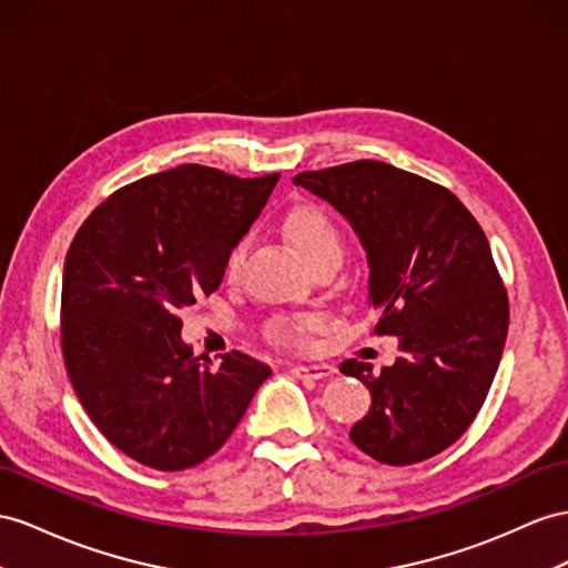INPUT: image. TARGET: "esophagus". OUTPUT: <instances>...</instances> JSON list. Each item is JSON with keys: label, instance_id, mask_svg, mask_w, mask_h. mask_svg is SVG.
Masks as SVG:
<instances>
[{"label": "esophagus", "instance_id": "obj_1", "mask_svg": "<svg viewBox=\"0 0 568 568\" xmlns=\"http://www.w3.org/2000/svg\"><path fill=\"white\" fill-rule=\"evenodd\" d=\"M336 372L333 365H326V362H318V365H295L293 374L302 376V379H324V376H331Z\"/></svg>", "mask_w": 568, "mask_h": 568}]
</instances>
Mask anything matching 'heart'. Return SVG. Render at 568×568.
Segmentation results:
<instances>
[{
	"mask_svg": "<svg viewBox=\"0 0 568 568\" xmlns=\"http://www.w3.org/2000/svg\"><path fill=\"white\" fill-rule=\"evenodd\" d=\"M285 237L293 242L297 254L307 261L314 271L324 264H336L343 256V237L341 230L333 223V217L318 206H297L285 215L283 221ZM246 254V240H240L230 246L225 256L223 273L225 278H235L242 268ZM314 326L312 316H290L275 314L264 324V336L278 345H302L307 341V331Z\"/></svg>",
	"mask_w": 568,
	"mask_h": 568,
	"instance_id": "obj_1",
	"label": "heart"
}]
</instances>
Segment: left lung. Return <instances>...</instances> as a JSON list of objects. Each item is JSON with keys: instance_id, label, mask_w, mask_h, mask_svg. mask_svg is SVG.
Returning <instances> with one entry per match:
<instances>
[{"instance_id": "8db88e82", "label": "left lung", "mask_w": 568, "mask_h": 568, "mask_svg": "<svg viewBox=\"0 0 568 568\" xmlns=\"http://www.w3.org/2000/svg\"><path fill=\"white\" fill-rule=\"evenodd\" d=\"M297 186L328 201L367 252L376 336L400 357L341 372L369 388L353 444L386 465H413L458 442L483 408L508 331V297L473 213L419 174L379 160L300 172Z\"/></svg>"}]
</instances>
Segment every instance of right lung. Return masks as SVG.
I'll use <instances>...</instances> for the list:
<instances>
[{
  "label": "right lung",
  "instance_id": "right-lung-1",
  "mask_svg": "<svg viewBox=\"0 0 568 568\" xmlns=\"http://www.w3.org/2000/svg\"><path fill=\"white\" fill-rule=\"evenodd\" d=\"M281 174L242 180L180 165L118 189L85 217L62 275V355L93 425L155 470L221 448L271 369L240 351L221 367L182 343L184 310L223 281Z\"/></svg>",
  "mask_w": 568,
  "mask_h": 568
}]
</instances>
